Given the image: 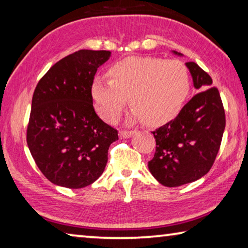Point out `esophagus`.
<instances>
[{
  "instance_id": "1",
  "label": "esophagus",
  "mask_w": 248,
  "mask_h": 248,
  "mask_svg": "<svg viewBox=\"0 0 248 248\" xmlns=\"http://www.w3.org/2000/svg\"><path fill=\"white\" fill-rule=\"evenodd\" d=\"M136 134V130H130V131H128V130H123V131H120L119 132V137L121 139H124V138H130V137L132 136V135H135Z\"/></svg>"
}]
</instances>
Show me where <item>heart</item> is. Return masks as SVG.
Here are the masks:
<instances>
[{
  "instance_id": "1",
  "label": "heart",
  "mask_w": 248,
  "mask_h": 248,
  "mask_svg": "<svg viewBox=\"0 0 248 248\" xmlns=\"http://www.w3.org/2000/svg\"><path fill=\"white\" fill-rule=\"evenodd\" d=\"M110 80L95 78L91 94L99 114L110 124L119 120L127 98L132 120L149 124L170 121L189 92V76L182 62L157 57H132L110 66Z\"/></svg>"
}]
</instances>
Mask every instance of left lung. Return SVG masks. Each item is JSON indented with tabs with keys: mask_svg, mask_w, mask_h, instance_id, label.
I'll return each instance as SVG.
<instances>
[{
	"mask_svg": "<svg viewBox=\"0 0 248 248\" xmlns=\"http://www.w3.org/2000/svg\"><path fill=\"white\" fill-rule=\"evenodd\" d=\"M173 53L182 55L176 51ZM186 66L198 93L175 119L153 131L156 153L148 162L155 178L167 187H178L205 176L218 154L225 130V110L218 89L195 62Z\"/></svg>",
	"mask_w": 248,
	"mask_h": 248,
	"instance_id": "1",
	"label": "left lung"
}]
</instances>
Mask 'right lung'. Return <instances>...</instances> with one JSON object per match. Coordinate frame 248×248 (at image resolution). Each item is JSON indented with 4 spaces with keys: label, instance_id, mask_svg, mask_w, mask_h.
Listing matches in <instances>:
<instances>
[{
    "label": "right lung",
    "instance_id": "1",
    "mask_svg": "<svg viewBox=\"0 0 248 248\" xmlns=\"http://www.w3.org/2000/svg\"><path fill=\"white\" fill-rule=\"evenodd\" d=\"M110 51L80 50L61 59L39 81L32 98L27 142L40 170L58 186L78 189L105 170L118 131L93 108L91 86Z\"/></svg>",
    "mask_w": 248,
    "mask_h": 248
}]
</instances>
